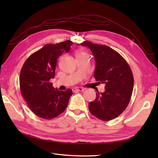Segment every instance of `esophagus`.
Listing matches in <instances>:
<instances>
[{
  "mask_svg": "<svg viewBox=\"0 0 158 158\" xmlns=\"http://www.w3.org/2000/svg\"><path fill=\"white\" fill-rule=\"evenodd\" d=\"M85 89L83 88H73V92H82Z\"/></svg>",
  "mask_w": 158,
  "mask_h": 158,
  "instance_id": "esophagus-1",
  "label": "esophagus"
}]
</instances>
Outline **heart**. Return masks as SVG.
Returning <instances> with one entry per match:
<instances>
[{"instance_id":"obj_1","label":"heart","mask_w":158,"mask_h":158,"mask_svg":"<svg viewBox=\"0 0 158 158\" xmlns=\"http://www.w3.org/2000/svg\"><path fill=\"white\" fill-rule=\"evenodd\" d=\"M84 55H85V52H79L77 53V55H76V56H84Z\"/></svg>"}]
</instances>
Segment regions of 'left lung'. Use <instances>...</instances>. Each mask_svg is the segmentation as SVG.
Wrapping results in <instances>:
<instances>
[{
	"instance_id": "8db88e82",
	"label": "left lung",
	"mask_w": 158,
	"mask_h": 158,
	"mask_svg": "<svg viewBox=\"0 0 158 158\" xmlns=\"http://www.w3.org/2000/svg\"><path fill=\"white\" fill-rule=\"evenodd\" d=\"M80 45L88 47L94 55L96 64L94 77L99 84H106L105 92L97 91L96 98L89 102V111L100 120H112L130 102L134 85L132 70L125 59L111 47L89 41Z\"/></svg>"
}]
</instances>
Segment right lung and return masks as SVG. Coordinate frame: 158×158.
<instances>
[{
	"label": "right lung",
	"instance_id": "right-lung-1",
	"mask_svg": "<svg viewBox=\"0 0 158 158\" xmlns=\"http://www.w3.org/2000/svg\"><path fill=\"white\" fill-rule=\"evenodd\" d=\"M73 42L46 44L28 57L20 71V88L23 99L37 117L52 119L63 113L73 94L71 89L60 91L50 82L55 78L56 61Z\"/></svg>",
	"mask_w": 158,
	"mask_h": 158
}]
</instances>
